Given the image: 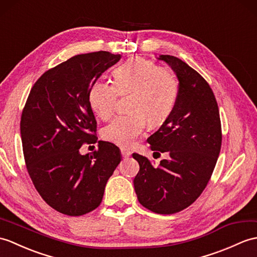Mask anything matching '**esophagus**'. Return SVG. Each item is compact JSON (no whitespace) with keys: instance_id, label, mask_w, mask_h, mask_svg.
Masks as SVG:
<instances>
[{"instance_id":"1","label":"esophagus","mask_w":257,"mask_h":257,"mask_svg":"<svg viewBox=\"0 0 257 257\" xmlns=\"http://www.w3.org/2000/svg\"><path fill=\"white\" fill-rule=\"evenodd\" d=\"M120 151H121V156L123 158H129L131 156V151L128 150V149H126V148H121Z\"/></svg>"}]
</instances>
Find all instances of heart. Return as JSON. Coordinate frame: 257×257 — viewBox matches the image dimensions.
I'll use <instances>...</instances> for the list:
<instances>
[{"instance_id":"1","label":"heart","mask_w":257,"mask_h":257,"mask_svg":"<svg viewBox=\"0 0 257 257\" xmlns=\"http://www.w3.org/2000/svg\"><path fill=\"white\" fill-rule=\"evenodd\" d=\"M133 92L128 114L116 117L104 128L103 137L121 147H130L145 133L148 120L160 124L174 110L180 86L170 70L142 58L122 63L114 71V82L99 77L88 92V101L101 119H108L116 108L118 93Z\"/></svg>"}]
</instances>
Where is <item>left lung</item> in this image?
Here are the masks:
<instances>
[{"instance_id":"1","label":"left lung","mask_w":257,"mask_h":257,"mask_svg":"<svg viewBox=\"0 0 257 257\" xmlns=\"http://www.w3.org/2000/svg\"><path fill=\"white\" fill-rule=\"evenodd\" d=\"M178 80L180 94L174 110L148 138L151 150L168 152L158 168L134 153L140 170L134 186L140 204L161 214L190 206L207 186L221 149V122L212 89L206 80L176 57L162 55Z\"/></svg>"}]
</instances>
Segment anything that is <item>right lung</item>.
I'll return each mask as SVG.
<instances>
[{
  "label": "right lung",
  "instance_id": "right-lung-1",
  "mask_svg": "<svg viewBox=\"0 0 257 257\" xmlns=\"http://www.w3.org/2000/svg\"><path fill=\"white\" fill-rule=\"evenodd\" d=\"M120 58L108 51L70 58L39 77L24 107L21 136L29 176L47 204L63 214L96 209L121 161L119 148L105 141L92 156L80 153L82 145L95 142L89 88Z\"/></svg>",
  "mask_w": 257,
  "mask_h": 257
}]
</instances>
